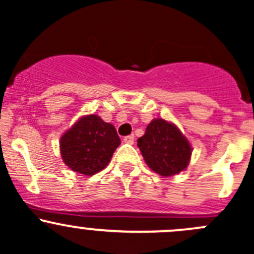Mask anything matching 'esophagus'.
Returning <instances> with one entry per match:
<instances>
[{
    "instance_id": "34e87169",
    "label": "esophagus",
    "mask_w": 254,
    "mask_h": 254,
    "mask_svg": "<svg viewBox=\"0 0 254 254\" xmlns=\"http://www.w3.org/2000/svg\"><path fill=\"white\" fill-rule=\"evenodd\" d=\"M134 140H135V137H134V135H127V136H125L124 137V142L125 143H129V145H132V143H134Z\"/></svg>"
}]
</instances>
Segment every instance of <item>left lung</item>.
Returning <instances> with one entry per match:
<instances>
[{"label": "left lung", "instance_id": "1", "mask_svg": "<svg viewBox=\"0 0 254 254\" xmlns=\"http://www.w3.org/2000/svg\"><path fill=\"white\" fill-rule=\"evenodd\" d=\"M137 146L148 167L163 177L186 170L190 160V143L178 127L163 119L147 125L145 135L137 139Z\"/></svg>", "mask_w": 254, "mask_h": 254}]
</instances>
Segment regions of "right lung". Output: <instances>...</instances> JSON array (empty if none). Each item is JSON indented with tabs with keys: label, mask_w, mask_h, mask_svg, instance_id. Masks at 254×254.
Masks as SVG:
<instances>
[{
	"label": "right lung",
	"mask_w": 254,
	"mask_h": 254,
	"mask_svg": "<svg viewBox=\"0 0 254 254\" xmlns=\"http://www.w3.org/2000/svg\"><path fill=\"white\" fill-rule=\"evenodd\" d=\"M120 145L117 130L98 115L81 118L61 136L63 160L75 172L93 176L107 167Z\"/></svg>",
	"instance_id": "1"
}]
</instances>
